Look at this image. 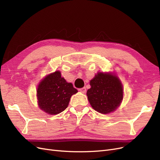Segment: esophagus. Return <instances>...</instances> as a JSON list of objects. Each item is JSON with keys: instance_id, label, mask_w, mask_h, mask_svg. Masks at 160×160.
Returning <instances> with one entry per match:
<instances>
[{"instance_id": "34e87169", "label": "esophagus", "mask_w": 160, "mask_h": 160, "mask_svg": "<svg viewBox=\"0 0 160 160\" xmlns=\"http://www.w3.org/2000/svg\"><path fill=\"white\" fill-rule=\"evenodd\" d=\"M79 91H81V93H86V88H81V89H79Z\"/></svg>"}]
</instances>
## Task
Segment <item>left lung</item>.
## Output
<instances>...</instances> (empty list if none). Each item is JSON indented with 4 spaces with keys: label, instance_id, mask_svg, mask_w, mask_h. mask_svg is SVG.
<instances>
[{
    "label": "left lung",
    "instance_id": "8db88e82",
    "mask_svg": "<svg viewBox=\"0 0 160 160\" xmlns=\"http://www.w3.org/2000/svg\"><path fill=\"white\" fill-rule=\"evenodd\" d=\"M87 91L91 105L99 113L106 114L118 108L123 99V88L118 77L98 72L90 81Z\"/></svg>",
    "mask_w": 160,
    "mask_h": 160
}]
</instances>
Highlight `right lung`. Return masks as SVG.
I'll return each mask as SVG.
<instances>
[{"label":"right lung","mask_w":160,"mask_h":160,"mask_svg":"<svg viewBox=\"0 0 160 160\" xmlns=\"http://www.w3.org/2000/svg\"><path fill=\"white\" fill-rule=\"evenodd\" d=\"M77 93L71 83L61 77L60 71L47 75L37 88V99L39 108L51 115L63 111L69 103L71 97Z\"/></svg>","instance_id":"right-lung-1"}]
</instances>
